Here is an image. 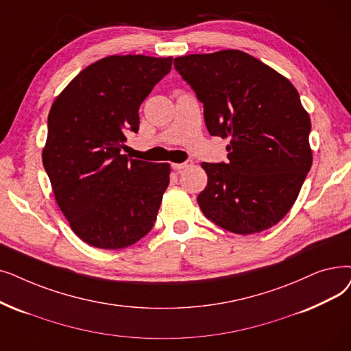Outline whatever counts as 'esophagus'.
<instances>
[{
  "label": "esophagus",
  "instance_id": "esophagus-1",
  "mask_svg": "<svg viewBox=\"0 0 351 351\" xmlns=\"http://www.w3.org/2000/svg\"><path fill=\"white\" fill-rule=\"evenodd\" d=\"M192 165H193L192 160H186L184 163H172V167H173L175 171H182V169H186V167H189Z\"/></svg>",
  "mask_w": 351,
  "mask_h": 351
}]
</instances>
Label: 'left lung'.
Masks as SVG:
<instances>
[{
	"mask_svg": "<svg viewBox=\"0 0 351 351\" xmlns=\"http://www.w3.org/2000/svg\"><path fill=\"white\" fill-rule=\"evenodd\" d=\"M173 64L204 103L209 134L230 139L226 163H202L204 215L239 235L278 223L313 163L311 121L297 88L239 50L182 56Z\"/></svg>",
	"mask_w": 351,
	"mask_h": 351,
	"instance_id": "8db88e82",
	"label": "left lung"
}]
</instances>
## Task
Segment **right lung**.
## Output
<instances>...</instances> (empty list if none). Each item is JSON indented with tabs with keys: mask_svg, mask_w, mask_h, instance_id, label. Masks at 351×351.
Returning a JSON list of instances; mask_svg holds the SVG:
<instances>
[{
	"mask_svg": "<svg viewBox=\"0 0 351 351\" xmlns=\"http://www.w3.org/2000/svg\"><path fill=\"white\" fill-rule=\"evenodd\" d=\"M172 69V57L109 56L90 64L49 113L43 165L57 205L88 245L120 250L154 226L169 185V163L121 155L139 108Z\"/></svg>",
	"mask_w": 351,
	"mask_h": 351,
	"instance_id": "add662e5",
	"label": "right lung"
}]
</instances>
